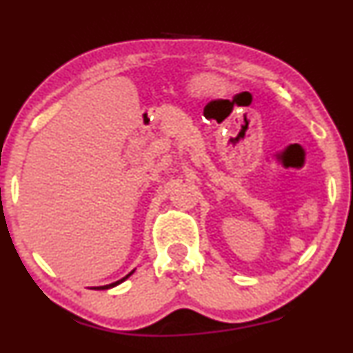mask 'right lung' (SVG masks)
Returning a JSON list of instances; mask_svg holds the SVG:
<instances>
[{
    "label": "right lung",
    "instance_id": "right-lung-1",
    "mask_svg": "<svg viewBox=\"0 0 353 353\" xmlns=\"http://www.w3.org/2000/svg\"><path fill=\"white\" fill-rule=\"evenodd\" d=\"M131 273H133V271H131ZM131 273H130V274H126V276H125V278H123V279H120V281H117V283H112V284H107V286H100V288H97V290H108V288H113V286H117V284H120V283H123V281H125V279H126V278H128V276H131Z\"/></svg>",
    "mask_w": 353,
    "mask_h": 353
}]
</instances>
